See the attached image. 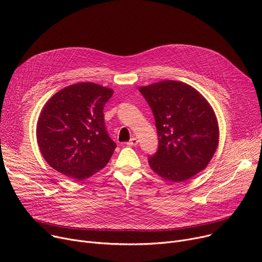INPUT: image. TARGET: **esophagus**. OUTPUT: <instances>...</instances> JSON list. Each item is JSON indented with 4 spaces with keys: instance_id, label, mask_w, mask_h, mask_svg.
<instances>
[{
    "instance_id": "1",
    "label": "esophagus",
    "mask_w": 262,
    "mask_h": 262,
    "mask_svg": "<svg viewBox=\"0 0 262 262\" xmlns=\"http://www.w3.org/2000/svg\"><path fill=\"white\" fill-rule=\"evenodd\" d=\"M138 139H137V138H132L126 144L128 145V146H136L137 144H138Z\"/></svg>"
}]
</instances>
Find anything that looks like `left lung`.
Segmentation results:
<instances>
[{
  "label": "left lung",
  "instance_id": "8db88e82",
  "mask_svg": "<svg viewBox=\"0 0 262 262\" xmlns=\"http://www.w3.org/2000/svg\"><path fill=\"white\" fill-rule=\"evenodd\" d=\"M139 91L152 109L158 135L149 167L162 178L185 182L203 171L219 143V125L210 104L190 85L162 80Z\"/></svg>",
  "mask_w": 262,
  "mask_h": 262
}]
</instances>
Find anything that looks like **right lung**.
Here are the masks:
<instances>
[{"label":"right lung","instance_id":"obj_1","mask_svg":"<svg viewBox=\"0 0 262 262\" xmlns=\"http://www.w3.org/2000/svg\"><path fill=\"white\" fill-rule=\"evenodd\" d=\"M113 94V89L98 84L78 82L46 103L37 123V142L54 170L82 181L106 166L117 147L103 114Z\"/></svg>","mask_w":262,"mask_h":262}]
</instances>
